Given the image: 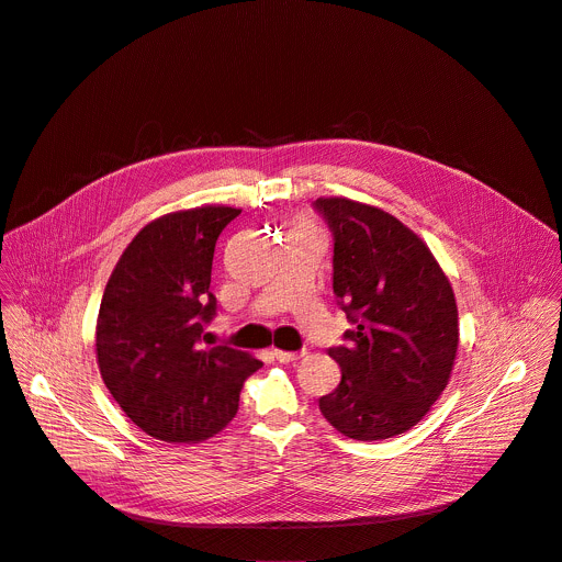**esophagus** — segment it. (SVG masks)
<instances>
[{
    "instance_id": "34e87169",
    "label": "esophagus",
    "mask_w": 562,
    "mask_h": 562,
    "mask_svg": "<svg viewBox=\"0 0 562 562\" xmlns=\"http://www.w3.org/2000/svg\"><path fill=\"white\" fill-rule=\"evenodd\" d=\"M273 357L278 359V361H282V363H289V361H297V359H302L304 357V350H300V352H291V350H273Z\"/></svg>"
}]
</instances>
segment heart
<instances>
[{
	"label": "heart",
	"instance_id": "heart-1",
	"mask_svg": "<svg viewBox=\"0 0 562 562\" xmlns=\"http://www.w3.org/2000/svg\"><path fill=\"white\" fill-rule=\"evenodd\" d=\"M302 223H304V221H300V223H295V225H302Z\"/></svg>",
	"mask_w": 562,
	"mask_h": 562
}]
</instances>
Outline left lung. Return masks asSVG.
I'll use <instances>...</instances> for the list:
<instances>
[{
	"instance_id": "left-lung-1",
	"label": "left lung",
	"mask_w": 562,
	"mask_h": 562,
	"mask_svg": "<svg viewBox=\"0 0 562 562\" xmlns=\"http://www.w3.org/2000/svg\"><path fill=\"white\" fill-rule=\"evenodd\" d=\"M313 207L330 227L333 293L352 324L344 344L328 348L341 382L319 411L348 439L397 437L448 386L459 346L450 280L395 216L348 199H317Z\"/></svg>"
}]
</instances>
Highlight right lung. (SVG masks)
Masks as SVG:
<instances>
[{
  "mask_svg": "<svg viewBox=\"0 0 562 562\" xmlns=\"http://www.w3.org/2000/svg\"><path fill=\"white\" fill-rule=\"evenodd\" d=\"M240 214L205 205L145 225L119 258L99 308L97 361L121 411L149 437L196 443L238 413L245 380L262 361L207 346L210 291L221 232Z\"/></svg>",
  "mask_w": 562,
  "mask_h": 562,
  "instance_id": "obj_1",
  "label": "right lung"
}]
</instances>
